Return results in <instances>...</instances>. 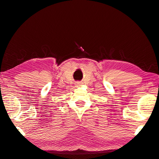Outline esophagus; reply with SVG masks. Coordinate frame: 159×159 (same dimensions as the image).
<instances>
[{"instance_id": "34e87169", "label": "esophagus", "mask_w": 159, "mask_h": 159, "mask_svg": "<svg viewBox=\"0 0 159 159\" xmlns=\"http://www.w3.org/2000/svg\"><path fill=\"white\" fill-rule=\"evenodd\" d=\"M80 84H81V83H80V82H76V85H77V86H78V85H80Z\"/></svg>"}]
</instances>
